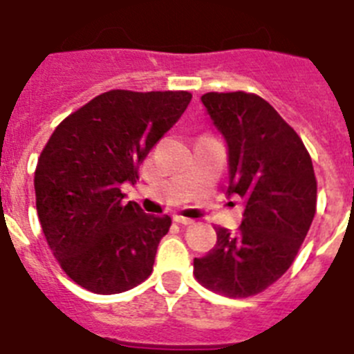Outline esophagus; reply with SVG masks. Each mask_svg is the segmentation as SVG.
Returning a JSON list of instances; mask_svg holds the SVG:
<instances>
[{"label": "esophagus", "instance_id": "esophagus-1", "mask_svg": "<svg viewBox=\"0 0 354 354\" xmlns=\"http://www.w3.org/2000/svg\"><path fill=\"white\" fill-rule=\"evenodd\" d=\"M174 220L177 221V223H180V225H193V223H195V220H192V218H184V216H179V214H175Z\"/></svg>", "mask_w": 354, "mask_h": 354}]
</instances>
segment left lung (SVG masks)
<instances>
[{"instance_id": "1", "label": "left lung", "mask_w": 354, "mask_h": 354, "mask_svg": "<svg viewBox=\"0 0 354 354\" xmlns=\"http://www.w3.org/2000/svg\"><path fill=\"white\" fill-rule=\"evenodd\" d=\"M228 156V195L245 200L236 234L216 228L214 248L193 261L196 280L230 298L277 282L292 264L315 214L317 183L296 131L262 97L209 92L200 97Z\"/></svg>"}]
</instances>
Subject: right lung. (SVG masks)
<instances>
[{"label": "right lung", "mask_w": 354, "mask_h": 354, "mask_svg": "<svg viewBox=\"0 0 354 354\" xmlns=\"http://www.w3.org/2000/svg\"><path fill=\"white\" fill-rule=\"evenodd\" d=\"M189 92L111 90L68 115L35 170L37 212L49 248L77 286L118 294L152 273L170 216L124 202L140 162L183 117Z\"/></svg>", "instance_id": "obj_1"}]
</instances>
